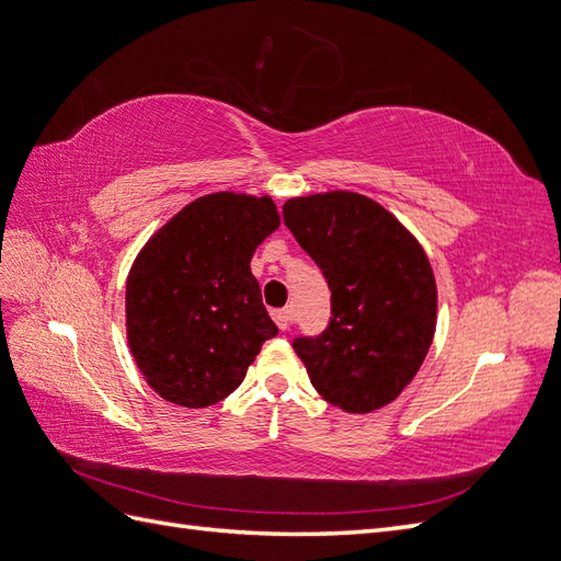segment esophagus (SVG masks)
Segmentation results:
<instances>
[{"instance_id": "esophagus-1", "label": "esophagus", "mask_w": 561, "mask_h": 561, "mask_svg": "<svg viewBox=\"0 0 561 561\" xmlns=\"http://www.w3.org/2000/svg\"><path fill=\"white\" fill-rule=\"evenodd\" d=\"M272 320L277 322V328H279L282 332H286V330H289V324H291V308L272 310Z\"/></svg>"}]
</instances>
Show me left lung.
<instances>
[{"label": "left lung", "mask_w": 561, "mask_h": 561, "mask_svg": "<svg viewBox=\"0 0 561 561\" xmlns=\"http://www.w3.org/2000/svg\"><path fill=\"white\" fill-rule=\"evenodd\" d=\"M282 215L332 291L324 332L291 342L312 387L348 413L387 407L419 373L435 336L437 286L425 251L360 193L291 198Z\"/></svg>", "instance_id": "left-lung-1"}]
</instances>
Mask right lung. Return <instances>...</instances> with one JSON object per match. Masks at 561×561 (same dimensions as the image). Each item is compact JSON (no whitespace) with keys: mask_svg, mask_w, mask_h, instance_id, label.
Here are the masks:
<instances>
[{"mask_svg":"<svg viewBox=\"0 0 561 561\" xmlns=\"http://www.w3.org/2000/svg\"><path fill=\"white\" fill-rule=\"evenodd\" d=\"M279 213L272 198L210 193L142 245L126 279V336L162 399L205 409L229 397L279 330L251 257Z\"/></svg>","mask_w":561,"mask_h":561,"instance_id":"1","label":"right lung"}]
</instances>
